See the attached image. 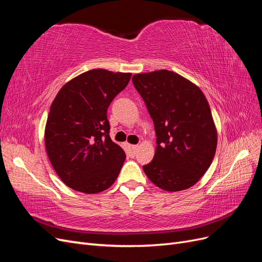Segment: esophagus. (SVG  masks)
I'll use <instances>...</instances> for the list:
<instances>
[{"label": "esophagus", "instance_id": "34e87169", "mask_svg": "<svg viewBox=\"0 0 262 262\" xmlns=\"http://www.w3.org/2000/svg\"><path fill=\"white\" fill-rule=\"evenodd\" d=\"M128 148L130 150V153L132 155H134V154H136V152H137V149H138V145H131V144H129Z\"/></svg>", "mask_w": 262, "mask_h": 262}]
</instances>
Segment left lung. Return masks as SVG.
Wrapping results in <instances>:
<instances>
[{"mask_svg":"<svg viewBox=\"0 0 262 262\" xmlns=\"http://www.w3.org/2000/svg\"><path fill=\"white\" fill-rule=\"evenodd\" d=\"M136 90L153 119L156 152L143 166L148 179L166 191L196 184L215 155L217 133L201 90L167 70L136 74Z\"/></svg>","mask_w":262,"mask_h":262,"instance_id":"obj_1","label":"left lung"}]
</instances>
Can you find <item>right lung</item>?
<instances>
[{
	"label": "right lung",
	"instance_id": "obj_1",
	"mask_svg": "<svg viewBox=\"0 0 262 262\" xmlns=\"http://www.w3.org/2000/svg\"><path fill=\"white\" fill-rule=\"evenodd\" d=\"M130 78L131 73L87 71L52 101L45 130L47 154L61 180L76 191H104L121 170L125 153L109 137L107 109Z\"/></svg>",
	"mask_w": 262,
	"mask_h": 262
}]
</instances>
